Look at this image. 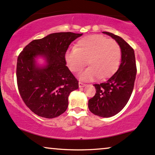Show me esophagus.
Listing matches in <instances>:
<instances>
[{
  "label": "esophagus",
  "instance_id": "obj_1",
  "mask_svg": "<svg viewBox=\"0 0 155 155\" xmlns=\"http://www.w3.org/2000/svg\"><path fill=\"white\" fill-rule=\"evenodd\" d=\"M86 86L85 84L82 83V82H79V88H82V87H84Z\"/></svg>",
  "mask_w": 155,
  "mask_h": 155
}]
</instances>
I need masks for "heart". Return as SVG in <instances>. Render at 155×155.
<instances>
[{
	"label": "heart",
	"instance_id": "b5f03b06",
	"mask_svg": "<svg viewBox=\"0 0 155 155\" xmlns=\"http://www.w3.org/2000/svg\"><path fill=\"white\" fill-rule=\"evenodd\" d=\"M121 48L116 41L99 34L89 35L79 40L76 48L67 50L64 55L67 66L72 72L81 71L87 63V68L79 76L83 81L98 77L102 80L110 77L119 68Z\"/></svg>",
	"mask_w": 155,
	"mask_h": 155
}]
</instances>
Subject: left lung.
<instances>
[{
	"label": "left lung",
	"instance_id": "1",
	"mask_svg": "<svg viewBox=\"0 0 155 155\" xmlns=\"http://www.w3.org/2000/svg\"><path fill=\"white\" fill-rule=\"evenodd\" d=\"M118 43L121 48V64L117 71L106 82L94 84V97L90 99L88 107L91 112L101 117H111L126 106L134 89L137 67L134 49L121 37L103 32Z\"/></svg>",
	"mask_w": 155,
	"mask_h": 155
}]
</instances>
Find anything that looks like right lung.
<instances>
[{"label": "right lung", "mask_w": 155, "mask_h": 155, "mask_svg": "<svg viewBox=\"0 0 155 155\" xmlns=\"http://www.w3.org/2000/svg\"><path fill=\"white\" fill-rule=\"evenodd\" d=\"M83 34L61 32L32 41L17 60L19 93L25 105L39 117L52 119L66 110L68 96L79 83L66 66L64 55L68 46ZM44 64L38 62V58Z\"/></svg>", "instance_id": "right-lung-1"}]
</instances>
